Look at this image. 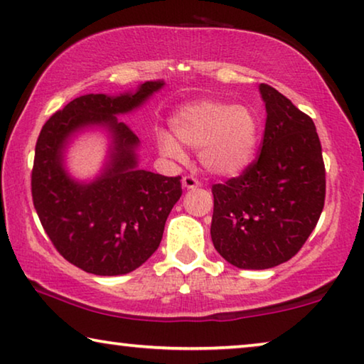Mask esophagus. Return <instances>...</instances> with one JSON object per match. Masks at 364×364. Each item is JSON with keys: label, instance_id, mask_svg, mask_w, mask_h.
I'll use <instances>...</instances> for the list:
<instances>
[{"label": "esophagus", "instance_id": "esophagus-1", "mask_svg": "<svg viewBox=\"0 0 364 364\" xmlns=\"http://www.w3.org/2000/svg\"><path fill=\"white\" fill-rule=\"evenodd\" d=\"M182 183H183V187L188 188V190H190V188H197V187L200 186L198 178L193 177V176H183Z\"/></svg>", "mask_w": 364, "mask_h": 364}]
</instances>
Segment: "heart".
<instances>
[{
	"label": "heart",
	"mask_w": 364,
	"mask_h": 364,
	"mask_svg": "<svg viewBox=\"0 0 364 364\" xmlns=\"http://www.w3.org/2000/svg\"><path fill=\"white\" fill-rule=\"evenodd\" d=\"M181 143L200 151L201 164L216 176H237L252 163L259 143V120L242 105L201 100L186 105L172 119ZM164 154L183 159V149L167 132L158 135Z\"/></svg>",
	"instance_id": "heart-1"
}]
</instances>
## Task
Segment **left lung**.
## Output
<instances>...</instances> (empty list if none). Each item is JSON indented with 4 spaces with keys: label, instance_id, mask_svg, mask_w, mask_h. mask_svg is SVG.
<instances>
[{
    "label": "left lung",
    "instance_id": "1",
    "mask_svg": "<svg viewBox=\"0 0 364 364\" xmlns=\"http://www.w3.org/2000/svg\"><path fill=\"white\" fill-rule=\"evenodd\" d=\"M267 122L260 154L237 177L211 187V239L229 264L264 270L299 252L326 201L321 139L309 115L260 85Z\"/></svg>",
    "mask_w": 364,
    "mask_h": 364
}]
</instances>
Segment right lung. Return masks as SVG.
Wrapping results in <instances>:
<instances>
[{"label": "right lung", "instance_id": "obj_1", "mask_svg": "<svg viewBox=\"0 0 364 364\" xmlns=\"http://www.w3.org/2000/svg\"><path fill=\"white\" fill-rule=\"evenodd\" d=\"M163 86L146 81L135 94L76 97L55 112L38 135L31 177L38 220L60 255L92 275H125L143 265L159 247L167 216L182 195L181 176L138 169L139 139L115 117ZM89 124L109 128L114 151L102 176L77 184L63 169V149L73 132Z\"/></svg>", "mask_w": 364, "mask_h": 364}]
</instances>
